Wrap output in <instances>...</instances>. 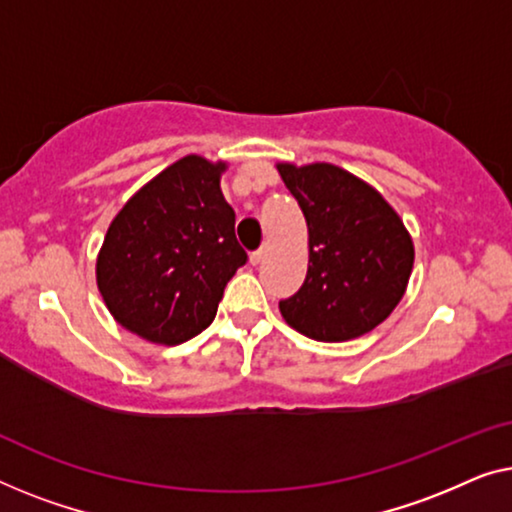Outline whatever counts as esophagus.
I'll return each mask as SVG.
<instances>
[{
    "instance_id": "obj_1",
    "label": "esophagus",
    "mask_w": 512,
    "mask_h": 512,
    "mask_svg": "<svg viewBox=\"0 0 512 512\" xmlns=\"http://www.w3.org/2000/svg\"><path fill=\"white\" fill-rule=\"evenodd\" d=\"M264 255H266V248L262 246L259 250H255V253H250V264H259L264 259Z\"/></svg>"
}]
</instances>
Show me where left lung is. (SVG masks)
I'll list each match as a JSON object with an SVG mask.
<instances>
[{
	"instance_id": "1",
	"label": "left lung",
	"mask_w": 512,
	"mask_h": 512,
	"mask_svg": "<svg viewBox=\"0 0 512 512\" xmlns=\"http://www.w3.org/2000/svg\"><path fill=\"white\" fill-rule=\"evenodd\" d=\"M308 225V273L280 301L287 325L315 341H350L399 304L413 271V241L394 208L334 164H278Z\"/></svg>"
}]
</instances>
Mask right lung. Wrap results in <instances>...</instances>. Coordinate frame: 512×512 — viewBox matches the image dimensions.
I'll use <instances>...</instances> for the list:
<instances>
[{
    "instance_id": "1",
    "label": "right lung",
    "mask_w": 512,
    "mask_h": 512,
    "mask_svg": "<svg viewBox=\"0 0 512 512\" xmlns=\"http://www.w3.org/2000/svg\"><path fill=\"white\" fill-rule=\"evenodd\" d=\"M187 155L143 185L115 215L97 257V285L122 327L178 345L211 325L222 292L248 262L220 171Z\"/></svg>"
}]
</instances>
